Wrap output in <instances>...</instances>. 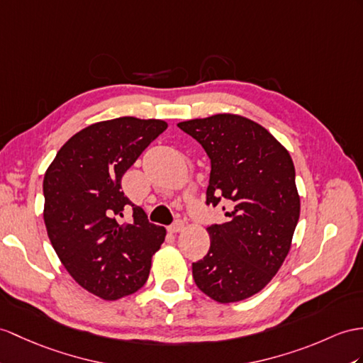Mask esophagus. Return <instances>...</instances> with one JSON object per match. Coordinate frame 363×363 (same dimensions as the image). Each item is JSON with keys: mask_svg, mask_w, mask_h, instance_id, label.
Wrapping results in <instances>:
<instances>
[{"mask_svg": "<svg viewBox=\"0 0 363 363\" xmlns=\"http://www.w3.org/2000/svg\"><path fill=\"white\" fill-rule=\"evenodd\" d=\"M183 228H184V222H183L182 218H179V220H175V222H174L169 228H167V229H169V233L177 234V233H180Z\"/></svg>", "mask_w": 363, "mask_h": 363, "instance_id": "1", "label": "esophagus"}]
</instances>
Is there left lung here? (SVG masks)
Here are the masks:
<instances>
[{
	"mask_svg": "<svg viewBox=\"0 0 363 363\" xmlns=\"http://www.w3.org/2000/svg\"><path fill=\"white\" fill-rule=\"evenodd\" d=\"M177 126L211 160L206 205L226 200L233 208L226 223L208 226L211 246L192 263L194 281L220 303L248 298L269 284L291 248L300 216L293 158L242 115L217 113Z\"/></svg>",
	"mask_w": 363,
	"mask_h": 363,
	"instance_id": "1",
	"label": "left lung"
}]
</instances>
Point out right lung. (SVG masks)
<instances>
[{"mask_svg":"<svg viewBox=\"0 0 363 363\" xmlns=\"http://www.w3.org/2000/svg\"><path fill=\"white\" fill-rule=\"evenodd\" d=\"M167 128L163 120L120 117L70 137L44 174V223L58 259L79 286L104 300L146 284L166 229L121 191V177ZM133 206V222L118 217Z\"/></svg>","mask_w":363,"mask_h":363,"instance_id":"1","label":"right lung"}]
</instances>
